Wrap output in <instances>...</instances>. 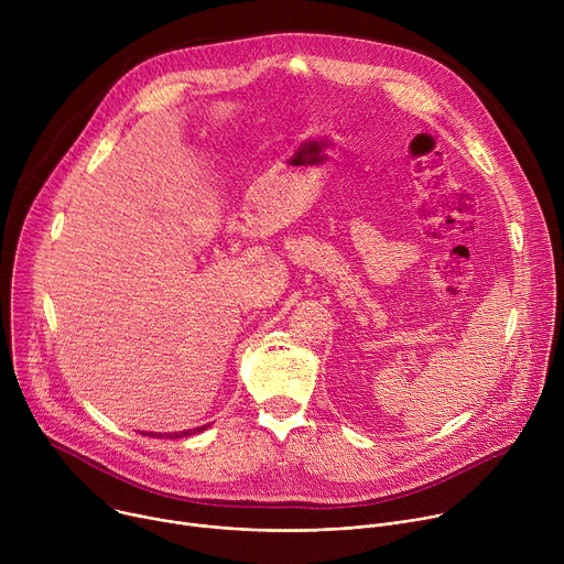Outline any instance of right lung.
<instances>
[{"instance_id":"add662e5","label":"right lung","mask_w":564,"mask_h":564,"mask_svg":"<svg viewBox=\"0 0 564 564\" xmlns=\"http://www.w3.org/2000/svg\"><path fill=\"white\" fill-rule=\"evenodd\" d=\"M207 426H200V429H194V431H183V433H167V437L170 440H174V437H187V435H194V433H200V431H205ZM144 435V433H142ZM149 437H160V433L155 435V433H149Z\"/></svg>"}]
</instances>
